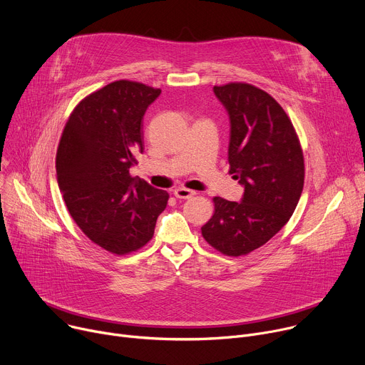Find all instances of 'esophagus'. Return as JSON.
<instances>
[{
	"instance_id": "34e87169",
	"label": "esophagus",
	"mask_w": 365,
	"mask_h": 365,
	"mask_svg": "<svg viewBox=\"0 0 365 365\" xmlns=\"http://www.w3.org/2000/svg\"><path fill=\"white\" fill-rule=\"evenodd\" d=\"M173 193H175V196H176V197H179V199H189V197H192V196L195 195V192H193V190L186 189V187L175 189V190H173Z\"/></svg>"
}]
</instances>
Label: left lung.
Returning a JSON list of instances; mask_svg holds the SVG:
<instances>
[{
    "label": "left lung",
    "mask_w": 365,
    "mask_h": 365,
    "mask_svg": "<svg viewBox=\"0 0 365 365\" xmlns=\"http://www.w3.org/2000/svg\"><path fill=\"white\" fill-rule=\"evenodd\" d=\"M214 92L230 115V175L244 195L241 202L215 196L214 215L200 231L220 252L240 257L264 245L290 220L303 190V151L290 118L266 91L230 82Z\"/></svg>",
    "instance_id": "8db88e82"
}]
</instances>
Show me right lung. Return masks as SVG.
I'll return each mask as SVG.
<instances>
[{"instance_id":"1","label":"right lung","mask_w":365,"mask_h":365,"mask_svg":"<svg viewBox=\"0 0 365 365\" xmlns=\"http://www.w3.org/2000/svg\"><path fill=\"white\" fill-rule=\"evenodd\" d=\"M162 89L115 81L85 96L58 147L56 173L68 211L82 232L115 255L143 248L169 193L133 178L143 153V117Z\"/></svg>"}]
</instances>
